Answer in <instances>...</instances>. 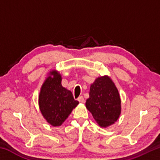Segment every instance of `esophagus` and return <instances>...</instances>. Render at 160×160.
<instances>
[{
    "instance_id": "obj_1",
    "label": "esophagus",
    "mask_w": 160,
    "mask_h": 160,
    "mask_svg": "<svg viewBox=\"0 0 160 160\" xmlns=\"http://www.w3.org/2000/svg\"><path fill=\"white\" fill-rule=\"evenodd\" d=\"M78 100L79 101L80 103H84L85 102V99H84V97L82 96H80L78 98Z\"/></svg>"
}]
</instances>
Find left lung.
Wrapping results in <instances>:
<instances>
[{
	"mask_svg": "<svg viewBox=\"0 0 160 160\" xmlns=\"http://www.w3.org/2000/svg\"><path fill=\"white\" fill-rule=\"evenodd\" d=\"M85 105L99 125L106 128L117 121L121 99L114 83L107 76L97 78L90 87Z\"/></svg>",
	"mask_w": 160,
	"mask_h": 160,
	"instance_id": "obj_1",
	"label": "left lung"
}]
</instances>
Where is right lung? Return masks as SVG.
Masks as SVG:
<instances>
[{
    "label": "right lung",
    "instance_id": "obj_1",
    "mask_svg": "<svg viewBox=\"0 0 160 160\" xmlns=\"http://www.w3.org/2000/svg\"><path fill=\"white\" fill-rule=\"evenodd\" d=\"M42 87L39 104L42 115L53 126H59L68 117L72 109L79 104L70 91L61 85V75L51 72Z\"/></svg>",
    "mask_w": 160,
    "mask_h": 160
}]
</instances>
